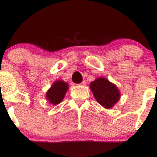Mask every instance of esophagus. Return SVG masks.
Listing matches in <instances>:
<instances>
[{
    "mask_svg": "<svg viewBox=\"0 0 157 157\" xmlns=\"http://www.w3.org/2000/svg\"><path fill=\"white\" fill-rule=\"evenodd\" d=\"M80 85H81V86H85V85H86V81H85V80H84V81L82 82V83H80Z\"/></svg>",
    "mask_w": 157,
    "mask_h": 157,
    "instance_id": "34e87169",
    "label": "esophagus"
}]
</instances>
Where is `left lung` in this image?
I'll return each mask as SVG.
<instances>
[{"label": "left lung", "instance_id": "obj_1", "mask_svg": "<svg viewBox=\"0 0 157 157\" xmlns=\"http://www.w3.org/2000/svg\"><path fill=\"white\" fill-rule=\"evenodd\" d=\"M96 100L106 109H111L121 98L119 89L105 77H98L90 84Z\"/></svg>", "mask_w": 157, "mask_h": 157}]
</instances>
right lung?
Returning <instances> with one entry per match:
<instances>
[{
	"label": "right lung",
	"instance_id": "obj_1",
	"mask_svg": "<svg viewBox=\"0 0 157 157\" xmlns=\"http://www.w3.org/2000/svg\"><path fill=\"white\" fill-rule=\"evenodd\" d=\"M69 86L63 80H56L46 93V100L51 104L57 105L63 100Z\"/></svg>",
	"mask_w": 157,
	"mask_h": 157
}]
</instances>
